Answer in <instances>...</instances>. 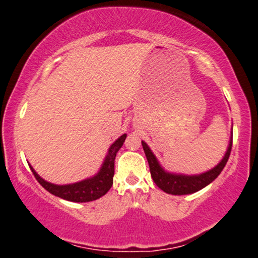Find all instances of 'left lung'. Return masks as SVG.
Masks as SVG:
<instances>
[{"label":"left lung","instance_id":"8db88e82","mask_svg":"<svg viewBox=\"0 0 258 258\" xmlns=\"http://www.w3.org/2000/svg\"><path fill=\"white\" fill-rule=\"evenodd\" d=\"M232 143H233V132L230 135L229 144H228L227 152L224 156L218 162L217 165L211 170L206 171V172L199 173V174H184V173H174L168 172L161 166L159 162L158 158L154 155L149 146L144 141H142V146H143L144 153H146L148 164H149L150 174L152 178L156 185L159 186L161 190L165 193L172 194V195H186V194H193L199 191L200 189L205 188L210 183L220 176L224 166H226L228 159H229L230 150H232Z\"/></svg>","mask_w":258,"mask_h":258}]
</instances>
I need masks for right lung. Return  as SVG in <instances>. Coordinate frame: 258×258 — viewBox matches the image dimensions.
<instances>
[{"instance_id": "add662e5", "label": "right lung", "mask_w": 258, "mask_h": 258, "mask_svg": "<svg viewBox=\"0 0 258 258\" xmlns=\"http://www.w3.org/2000/svg\"><path fill=\"white\" fill-rule=\"evenodd\" d=\"M126 137L127 135L125 133L111 144L98 172L94 176L80 180V182L70 183V184H54V183L47 182L42 177L38 176L31 165H29V166H30L37 182L47 191L55 195V197L68 201H73V203H88V201L97 200L108 193L109 189L111 188L112 177H114L115 156H116V153L119 152L120 148L122 147Z\"/></svg>"}]
</instances>
